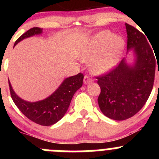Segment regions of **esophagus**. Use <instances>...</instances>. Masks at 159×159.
<instances>
[{
	"label": "esophagus",
	"mask_w": 159,
	"mask_h": 159,
	"mask_svg": "<svg viewBox=\"0 0 159 159\" xmlns=\"http://www.w3.org/2000/svg\"><path fill=\"white\" fill-rule=\"evenodd\" d=\"M93 81V79L91 78H90L89 75H85L84 78V84H89L90 82Z\"/></svg>",
	"instance_id": "obj_1"
}]
</instances>
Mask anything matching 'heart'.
I'll return each instance as SVG.
<instances>
[{"label": "heart", "mask_w": 159, "mask_h": 159, "mask_svg": "<svg viewBox=\"0 0 159 159\" xmlns=\"http://www.w3.org/2000/svg\"><path fill=\"white\" fill-rule=\"evenodd\" d=\"M125 48L121 37L105 30L92 37L81 53V57L92 60L91 68L96 73L103 74L114 68Z\"/></svg>", "instance_id": "obj_1"}]
</instances>
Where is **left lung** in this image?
<instances>
[{"mask_svg":"<svg viewBox=\"0 0 159 159\" xmlns=\"http://www.w3.org/2000/svg\"><path fill=\"white\" fill-rule=\"evenodd\" d=\"M125 26L127 49L133 51L134 63L130 65L123 58L108 74L97 77L101 88L99 108L105 116L116 121L128 119L142 109L155 80V58L150 44L142 32L128 24Z\"/></svg>","mask_w":159,"mask_h":159,"instance_id":"obj_1","label":"left lung"}]
</instances>
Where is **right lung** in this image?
<instances>
[{
    "label": "right lung",
    "mask_w": 159,
    "mask_h": 159,
    "mask_svg": "<svg viewBox=\"0 0 159 159\" xmlns=\"http://www.w3.org/2000/svg\"><path fill=\"white\" fill-rule=\"evenodd\" d=\"M42 28H33L21 35L14 43V46L27 38L40 34ZM83 74L65 78L54 93L45 99L30 102L20 98L16 94L9 82L11 95L16 106L30 121L44 126H50L61 119L68 109L75 93L82 86Z\"/></svg>",
    "instance_id": "add662e5"
}]
</instances>
